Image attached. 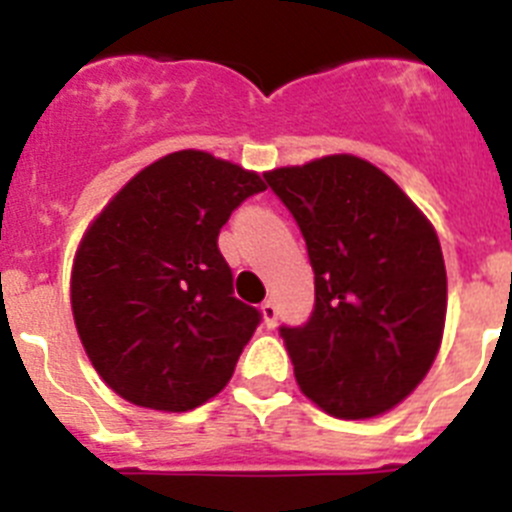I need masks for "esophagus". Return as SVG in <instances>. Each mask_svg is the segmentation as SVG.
<instances>
[{"instance_id": "esophagus-1", "label": "esophagus", "mask_w": 512, "mask_h": 512, "mask_svg": "<svg viewBox=\"0 0 512 512\" xmlns=\"http://www.w3.org/2000/svg\"><path fill=\"white\" fill-rule=\"evenodd\" d=\"M261 315H264V323L269 325V328H274V325H277V318H279L277 302H274V300H266L264 305H261Z\"/></svg>"}]
</instances>
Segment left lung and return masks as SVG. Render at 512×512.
Listing matches in <instances>:
<instances>
[{
  "label": "left lung",
  "mask_w": 512,
  "mask_h": 512,
  "mask_svg": "<svg viewBox=\"0 0 512 512\" xmlns=\"http://www.w3.org/2000/svg\"><path fill=\"white\" fill-rule=\"evenodd\" d=\"M264 176L295 215L315 271L310 320L279 328L300 390L333 418L387 413L441 348L446 266L431 220L351 153Z\"/></svg>",
  "instance_id": "left-lung-1"
}]
</instances>
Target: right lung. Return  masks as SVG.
Wrapping results in <instances>:
<instances>
[{
  "mask_svg": "<svg viewBox=\"0 0 512 512\" xmlns=\"http://www.w3.org/2000/svg\"><path fill=\"white\" fill-rule=\"evenodd\" d=\"M264 189L256 171L189 148L138 171L94 217L76 248L71 310L110 390L187 413L230 382L261 312L233 297L217 235Z\"/></svg>",
  "mask_w": 512,
  "mask_h": 512,
  "instance_id": "1",
  "label": "right lung"
}]
</instances>
